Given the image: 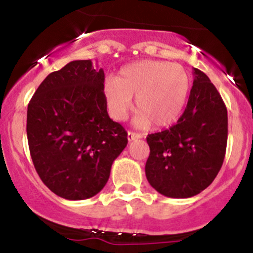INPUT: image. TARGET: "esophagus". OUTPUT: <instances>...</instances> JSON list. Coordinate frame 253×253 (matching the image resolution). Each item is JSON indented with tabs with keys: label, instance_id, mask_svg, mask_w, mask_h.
<instances>
[{
	"label": "esophagus",
	"instance_id": "esophagus-1",
	"mask_svg": "<svg viewBox=\"0 0 253 253\" xmlns=\"http://www.w3.org/2000/svg\"><path fill=\"white\" fill-rule=\"evenodd\" d=\"M139 138H142V134L137 133V132L128 131V133H127V139H128V142H132L134 141V139H139Z\"/></svg>",
	"mask_w": 253,
	"mask_h": 253
}]
</instances>
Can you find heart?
I'll use <instances>...</instances> for the list:
<instances>
[{
  "instance_id": "b5f03b06",
  "label": "heart",
  "mask_w": 253,
  "mask_h": 253,
  "mask_svg": "<svg viewBox=\"0 0 253 253\" xmlns=\"http://www.w3.org/2000/svg\"><path fill=\"white\" fill-rule=\"evenodd\" d=\"M191 79L178 63L145 60L125 66L104 84V99L115 120L126 119L136 96L137 122L152 127L174 124L187 103Z\"/></svg>"
}]
</instances>
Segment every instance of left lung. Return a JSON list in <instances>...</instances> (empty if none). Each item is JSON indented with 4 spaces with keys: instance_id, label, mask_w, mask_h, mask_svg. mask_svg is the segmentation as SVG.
I'll return each instance as SVG.
<instances>
[{
    "instance_id": "8db88e82",
    "label": "left lung",
    "mask_w": 253,
    "mask_h": 253,
    "mask_svg": "<svg viewBox=\"0 0 253 253\" xmlns=\"http://www.w3.org/2000/svg\"><path fill=\"white\" fill-rule=\"evenodd\" d=\"M193 76L187 106L177 124L147 137L148 182L171 198H188L206 190L225 157L226 106L206 73L193 68Z\"/></svg>"
}]
</instances>
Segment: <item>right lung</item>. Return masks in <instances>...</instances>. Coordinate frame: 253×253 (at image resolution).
<instances>
[{"mask_svg":"<svg viewBox=\"0 0 253 253\" xmlns=\"http://www.w3.org/2000/svg\"><path fill=\"white\" fill-rule=\"evenodd\" d=\"M103 68L77 60L50 73L29 101L27 136L38 175L55 195L71 201L100 192L127 132L109 117Z\"/></svg>","mask_w":253,"mask_h":253,"instance_id":"right-lung-1","label":"right lung"}]
</instances>
